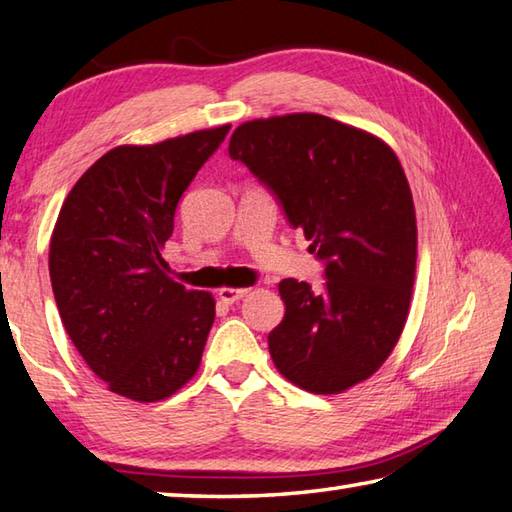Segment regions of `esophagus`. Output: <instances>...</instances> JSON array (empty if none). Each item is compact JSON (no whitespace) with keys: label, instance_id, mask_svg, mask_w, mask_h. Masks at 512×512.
Returning a JSON list of instances; mask_svg holds the SVG:
<instances>
[{"label":"esophagus","instance_id":"obj_1","mask_svg":"<svg viewBox=\"0 0 512 512\" xmlns=\"http://www.w3.org/2000/svg\"><path fill=\"white\" fill-rule=\"evenodd\" d=\"M247 294H249L247 287H223V289H218V298L227 305L238 303L240 298H245Z\"/></svg>","mask_w":512,"mask_h":512}]
</instances>
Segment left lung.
<instances>
[{"mask_svg": "<svg viewBox=\"0 0 512 512\" xmlns=\"http://www.w3.org/2000/svg\"><path fill=\"white\" fill-rule=\"evenodd\" d=\"M229 156L281 200L325 260L321 292L285 278L269 332L276 370L314 394H341L381 368L408 321L417 216L397 153L374 133L318 113L243 122Z\"/></svg>", "mask_w": 512, "mask_h": 512, "instance_id": "8db88e82", "label": "left lung"}]
</instances>
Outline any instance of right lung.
<instances>
[{"label": "right lung", "mask_w": 512, "mask_h": 512, "mask_svg": "<svg viewBox=\"0 0 512 512\" xmlns=\"http://www.w3.org/2000/svg\"><path fill=\"white\" fill-rule=\"evenodd\" d=\"M229 127L106 151L57 216L48 249L57 310L86 365L120 397L162 401L200 368L216 301L167 276L162 249L180 196Z\"/></svg>", "instance_id": "obj_1"}]
</instances>
